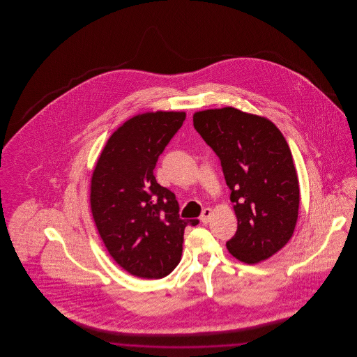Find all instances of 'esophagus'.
Listing matches in <instances>:
<instances>
[{
	"instance_id": "obj_1",
	"label": "esophagus",
	"mask_w": 357,
	"mask_h": 357,
	"mask_svg": "<svg viewBox=\"0 0 357 357\" xmlns=\"http://www.w3.org/2000/svg\"><path fill=\"white\" fill-rule=\"evenodd\" d=\"M211 215H213V210L210 207H206L204 211H202V215H201V222L202 223H208L211 220Z\"/></svg>"
}]
</instances>
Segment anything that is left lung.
Returning <instances> with one entry per match:
<instances>
[{"label": "left lung", "instance_id": "1", "mask_svg": "<svg viewBox=\"0 0 357 357\" xmlns=\"http://www.w3.org/2000/svg\"><path fill=\"white\" fill-rule=\"evenodd\" d=\"M192 121L220 158L231 190L238 226L227 250L245 264L275 255L293 236L300 204L285 137L271 120L233 107L195 112Z\"/></svg>", "mask_w": 357, "mask_h": 357}]
</instances>
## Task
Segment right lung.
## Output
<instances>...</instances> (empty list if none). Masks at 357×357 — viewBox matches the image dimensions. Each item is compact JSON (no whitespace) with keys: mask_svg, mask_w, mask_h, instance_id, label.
Instances as JSON below:
<instances>
[{"mask_svg":"<svg viewBox=\"0 0 357 357\" xmlns=\"http://www.w3.org/2000/svg\"><path fill=\"white\" fill-rule=\"evenodd\" d=\"M185 112H146L127 120L102 149L91 179V210L111 257L140 278H163L181 261L185 227L175 194L153 169Z\"/></svg>","mask_w":357,"mask_h":357,"instance_id":"add662e5","label":"right lung"}]
</instances>
